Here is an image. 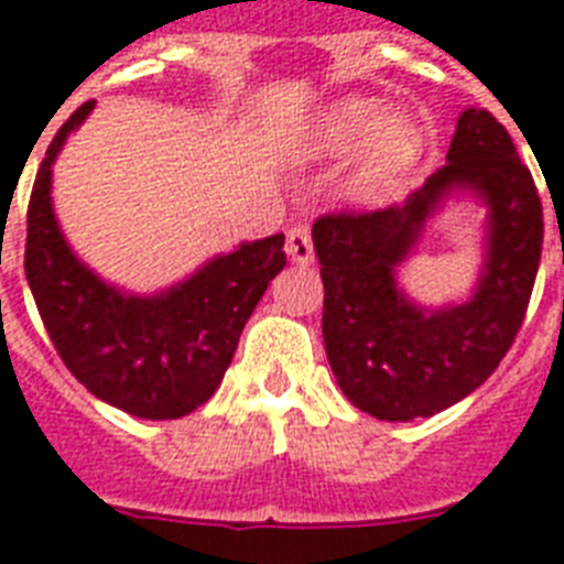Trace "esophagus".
I'll return each instance as SVG.
<instances>
[{
	"mask_svg": "<svg viewBox=\"0 0 564 564\" xmlns=\"http://www.w3.org/2000/svg\"><path fill=\"white\" fill-rule=\"evenodd\" d=\"M288 259L294 264H311L314 261V245H311V232L305 227L288 229Z\"/></svg>",
	"mask_w": 564,
	"mask_h": 564,
	"instance_id": "1",
	"label": "esophagus"
}]
</instances>
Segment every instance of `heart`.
I'll list each match as a JSON object with an SVG mask.
<instances>
[{"label": "heart", "mask_w": 564, "mask_h": 564, "mask_svg": "<svg viewBox=\"0 0 564 564\" xmlns=\"http://www.w3.org/2000/svg\"><path fill=\"white\" fill-rule=\"evenodd\" d=\"M349 195L358 204H381L413 174L425 151V130L413 116L390 112L367 96H346L328 104L311 121L300 154L305 160H344L357 148Z\"/></svg>", "instance_id": "obj_1"}]
</instances>
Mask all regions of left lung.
Segmentation results:
<instances>
[{
  "label": "left lung",
  "instance_id": "obj_1",
  "mask_svg": "<svg viewBox=\"0 0 564 564\" xmlns=\"http://www.w3.org/2000/svg\"><path fill=\"white\" fill-rule=\"evenodd\" d=\"M487 206L485 268L466 304L427 310L398 285L448 196ZM323 276V340L344 395L384 422L434 416L492 376L524 323L542 259V200L489 110L457 119L445 165L399 206L323 215L311 227Z\"/></svg>",
  "mask_w": 564,
  "mask_h": 564
}]
</instances>
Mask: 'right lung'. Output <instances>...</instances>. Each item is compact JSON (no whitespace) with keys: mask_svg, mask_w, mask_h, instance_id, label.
<instances>
[{"mask_svg":"<svg viewBox=\"0 0 564 564\" xmlns=\"http://www.w3.org/2000/svg\"><path fill=\"white\" fill-rule=\"evenodd\" d=\"M96 101L72 112L40 165L29 204L25 279L54 349L89 393L139 419H180L209 399L241 328L285 268V236L245 241L177 285L128 294L75 256L52 206V165Z\"/></svg>","mask_w":564,"mask_h":564,"instance_id":"obj_1","label":"right lung"}]
</instances>
